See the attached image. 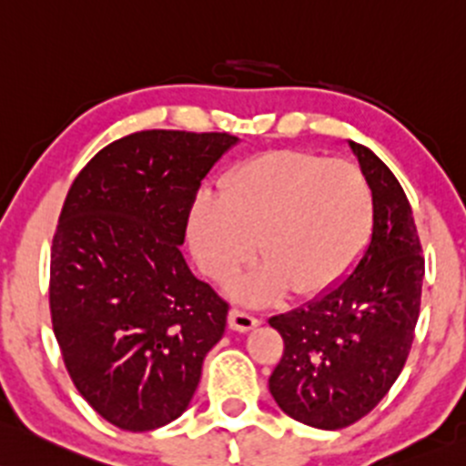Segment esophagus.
Here are the masks:
<instances>
[{
	"instance_id": "1",
	"label": "esophagus",
	"mask_w": 466,
	"mask_h": 466,
	"mask_svg": "<svg viewBox=\"0 0 466 466\" xmlns=\"http://www.w3.org/2000/svg\"><path fill=\"white\" fill-rule=\"evenodd\" d=\"M228 323L232 330H238V332H246V330H252V328L258 326V319L254 315H249V312L241 310V308H232L228 315Z\"/></svg>"
}]
</instances>
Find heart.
I'll list each match as a JSON object with an SVG mask.
<instances>
[{
	"label": "heart",
	"mask_w": 466,
	"mask_h": 466,
	"mask_svg": "<svg viewBox=\"0 0 466 466\" xmlns=\"http://www.w3.org/2000/svg\"><path fill=\"white\" fill-rule=\"evenodd\" d=\"M370 229V189L355 165L306 151H272L220 180V198L200 194L189 243L200 270L223 281L252 258L263 268L237 295L266 303L283 292L315 297L357 257Z\"/></svg>",
	"instance_id": "1"
}]
</instances>
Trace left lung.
<instances>
[{
    "label": "left lung",
    "mask_w": 466,
    "mask_h": 466,
    "mask_svg": "<svg viewBox=\"0 0 466 466\" xmlns=\"http://www.w3.org/2000/svg\"><path fill=\"white\" fill-rule=\"evenodd\" d=\"M373 192V234L355 270L315 301L274 315L283 355L274 401L297 422L337 431L369 415L406 364L422 301L424 257L404 189L366 147L350 143Z\"/></svg>",
    "instance_id": "obj_1"
}]
</instances>
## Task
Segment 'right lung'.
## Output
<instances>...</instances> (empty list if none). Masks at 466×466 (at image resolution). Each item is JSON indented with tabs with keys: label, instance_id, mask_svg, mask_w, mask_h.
I'll return each instance as SVG.
<instances>
[{
	"label": "right lung",
	"instance_id": "add662e5",
	"mask_svg": "<svg viewBox=\"0 0 466 466\" xmlns=\"http://www.w3.org/2000/svg\"><path fill=\"white\" fill-rule=\"evenodd\" d=\"M237 140L136 131L68 189L51 248L53 332L76 389L117 429L178 418L223 337L229 303L189 272L180 246L200 180Z\"/></svg>",
	"mask_w": 466,
	"mask_h": 466
}]
</instances>
